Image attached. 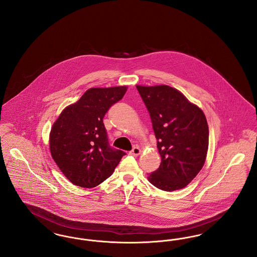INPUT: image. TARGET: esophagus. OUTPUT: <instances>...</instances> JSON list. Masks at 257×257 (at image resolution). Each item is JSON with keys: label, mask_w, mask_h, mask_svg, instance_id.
Returning <instances> with one entry per match:
<instances>
[{"label": "esophagus", "mask_w": 257, "mask_h": 257, "mask_svg": "<svg viewBox=\"0 0 257 257\" xmlns=\"http://www.w3.org/2000/svg\"><path fill=\"white\" fill-rule=\"evenodd\" d=\"M129 154L132 155V156H138V155H140V154H141V149H140V147H135L134 148L129 152Z\"/></svg>", "instance_id": "obj_1"}]
</instances>
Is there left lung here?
<instances>
[{
    "instance_id": "obj_1",
    "label": "left lung",
    "mask_w": 257,
    "mask_h": 257,
    "mask_svg": "<svg viewBox=\"0 0 257 257\" xmlns=\"http://www.w3.org/2000/svg\"><path fill=\"white\" fill-rule=\"evenodd\" d=\"M137 89L149 112L162 160L148 180L163 191L180 190L196 177L206 159V117L173 87L137 86Z\"/></svg>"
}]
</instances>
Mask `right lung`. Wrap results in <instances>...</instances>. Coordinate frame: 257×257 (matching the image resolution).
Returning <instances> with one entry per match:
<instances>
[{
  "label": "right lung",
  "mask_w": 257,
  "mask_h": 257,
  "mask_svg": "<svg viewBox=\"0 0 257 257\" xmlns=\"http://www.w3.org/2000/svg\"><path fill=\"white\" fill-rule=\"evenodd\" d=\"M127 86L93 87L66 107L52 126L50 151L74 185L93 188L109 178L125 152L111 147L103 118Z\"/></svg>",
  "instance_id": "right-lung-1"
}]
</instances>
